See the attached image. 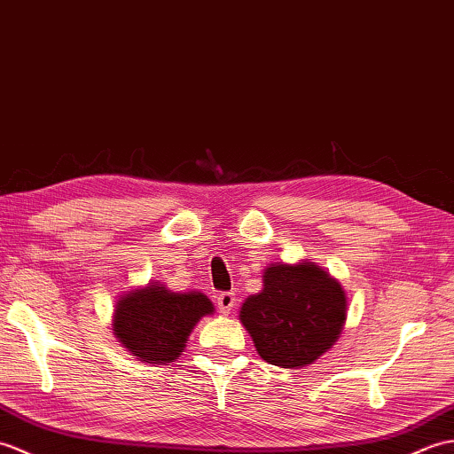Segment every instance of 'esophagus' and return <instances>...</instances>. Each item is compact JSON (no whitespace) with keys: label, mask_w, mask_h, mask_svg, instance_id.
<instances>
[{"label":"esophagus","mask_w":454,"mask_h":454,"mask_svg":"<svg viewBox=\"0 0 454 454\" xmlns=\"http://www.w3.org/2000/svg\"><path fill=\"white\" fill-rule=\"evenodd\" d=\"M235 303H237V297L235 294H231V291H223V294L217 295V307L223 315H229V312L233 310Z\"/></svg>","instance_id":"1"}]
</instances>
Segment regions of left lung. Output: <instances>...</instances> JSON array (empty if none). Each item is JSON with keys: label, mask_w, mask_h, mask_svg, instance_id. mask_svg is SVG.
Listing matches in <instances>:
<instances>
[{"label": "left lung", "mask_w": 454, "mask_h": 454, "mask_svg": "<svg viewBox=\"0 0 454 454\" xmlns=\"http://www.w3.org/2000/svg\"><path fill=\"white\" fill-rule=\"evenodd\" d=\"M262 281L264 287L245 301L239 318L266 364L301 369L336 344L348 310L336 278L301 260L270 264Z\"/></svg>", "instance_id": "1"}]
</instances>
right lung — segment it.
<instances>
[{"instance_id": "right-lung-1", "label": "right lung", "mask_w": 454, "mask_h": 454, "mask_svg": "<svg viewBox=\"0 0 454 454\" xmlns=\"http://www.w3.org/2000/svg\"><path fill=\"white\" fill-rule=\"evenodd\" d=\"M207 315H214V305L200 291L175 294L159 281H151L120 297L113 330L136 359L167 365L180 357L190 332Z\"/></svg>"}]
</instances>
